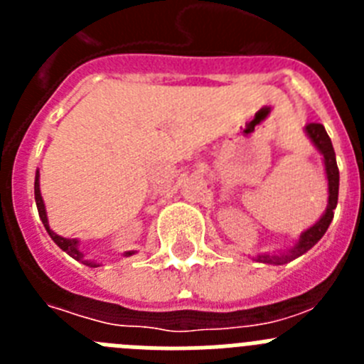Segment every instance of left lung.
I'll use <instances>...</instances> for the list:
<instances>
[{"label": "left lung", "instance_id": "8db88e82", "mask_svg": "<svg viewBox=\"0 0 364 364\" xmlns=\"http://www.w3.org/2000/svg\"><path fill=\"white\" fill-rule=\"evenodd\" d=\"M304 133L310 138V142L314 144L315 149L319 151L321 156H323L324 164V173H326L328 180V205L324 213L321 215L319 220L311 224L308 230L302 231L299 235V239L295 240L294 246H290L288 250H282V252L277 253H259L257 257H253V260L257 262H262V264H273V266H281L288 264L297 257L304 255L308 250L315 246L323 239V235L326 233L328 226L332 224L333 218V210L337 205V197H339V169H337L336 162V151H333L332 140L328 136L326 129H324L321 124H308L304 127Z\"/></svg>", "mask_w": 364, "mask_h": 364}]
</instances>
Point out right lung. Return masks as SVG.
Segmentation results:
<instances>
[{
  "label": "right lung",
  "mask_w": 364,
  "mask_h": 364,
  "mask_svg": "<svg viewBox=\"0 0 364 364\" xmlns=\"http://www.w3.org/2000/svg\"><path fill=\"white\" fill-rule=\"evenodd\" d=\"M34 198H36V208H38V213H40L41 222H43L45 230L49 233L50 239L56 242V246L60 250H63L65 253H69L73 259L80 260L82 264L85 266H91V268H98L100 262H95V260H87L83 252L80 250V240L78 239H67V237H62V235L54 233L49 226V218H47V210H45V202L43 197H41V191H40V169H36V178H34ZM134 252H124V257H131Z\"/></svg>",
  "instance_id": "obj_1"
}]
</instances>
